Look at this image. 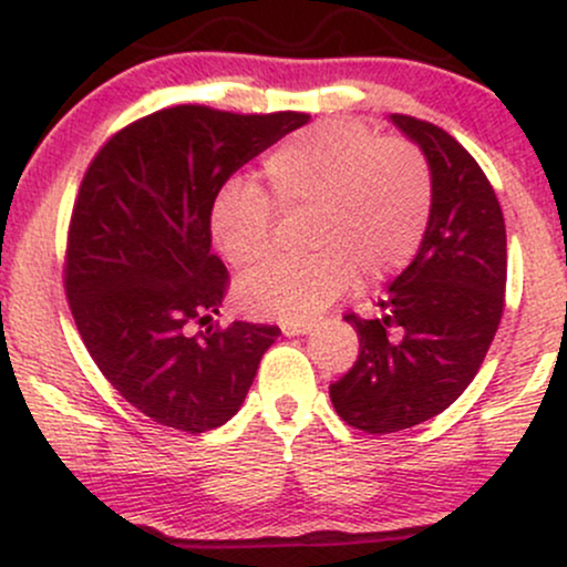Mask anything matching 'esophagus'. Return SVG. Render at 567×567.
I'll list each match as a JSON object with an SVG mask.
<instances>
[{
	"label": "esophagus",
	"instance_id": "obj_1",
	"mask_svg": "<svg viewBox=\"0 0 567 567\" xmlns=\"http://www.w3.org/2000/svg\"><path fill=\"white\" fill-rule=\"evenodd\" d=\"M319 322L317 319H309V322H285L282 324V332L288 338H296V336H311L313 330H317Z\"/></svg>",
	"mask_w": 567,
	"mask_h": 567
}]
</instances>
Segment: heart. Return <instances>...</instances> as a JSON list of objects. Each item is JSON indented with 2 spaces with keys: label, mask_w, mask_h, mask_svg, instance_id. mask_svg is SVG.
<instances>
[{
  "label": "heart",
  "mask_w": 567,
  "mask_h": 567,
  "mask_svg": "<svg viewBox=\"0 0 567 567\" xmlns=\"http://www.w3.org/2000/svg\"><path fill=\"white\" fill-rule=\"evenodd\" d=\"M269 200L282 214L306 210L309 254L275 258L245 275L237 306L258 319L306 322L359 282H380L414 256L431 218L427 163L401 140H380L357 121H330L282 142L264 161ZM269 200L231 182L210 206L208 229L231 266L269 254Z\"/></svg>",
  "instance_id": "b5f03b06"
}]
</instances>
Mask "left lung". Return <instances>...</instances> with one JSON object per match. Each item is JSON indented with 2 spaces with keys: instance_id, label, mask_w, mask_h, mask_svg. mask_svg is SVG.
Wrapping results in <instances>:
<instances>
[{
  "instance_id": "left-lung-1",
  "label": "left lung",
  "mask_w": 567,
  "mask_h": 567,
  "mask_svg": "<svg viewBox=\"0 0 567 567\" xmlns=\"http://www.w3.org/2000/svg\"><path fill=\"white\" fill-rule=\"evenodd\" d=\"M388 121L425 155L431 218L378 317H346L359 359L330 385L340 417L378 435L420 425L465 393L496 336L507 285L504 216L473 155L425 121Z\"/></svg>"
}]
</instances>
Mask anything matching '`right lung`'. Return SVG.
<instances>
[{
  "label": "right lung",
  "instance_id": "obj_1",
  "mask_svg": "<svg viewBox=\"0 0 567 567\" xmlns=\"http://www.w3.org/2000/svg\"><path fill=\"white\" fill-rule=\"evenodd\" d=\"M306 113L237 115L176 105L136 121L100 150L68 231L65 290L107 383L161 425L206 433L240 412L279 327L206 324L227 290L210 254L218 189Z\"/></svg>",
  "mask_w": 567,
  "mask_h": 567
}]
</instances>
